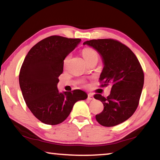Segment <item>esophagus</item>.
<instances>
[{
  "label": "esophagus",
  "instance_id": "obj_1",
  "mask_svg": "<svg viewBox=\"0 0 160 160\" xmlns=\"http://www.w3.org/2000/svg\"><path fill=\"white\" fill-rule=\"evenodd\" d=\"M88 99L89 100H93L94 99V97H93L92 94H88Z\"/></svg>",
  "mask_w": 160,
  "mask_h": 160
}]
</instances>
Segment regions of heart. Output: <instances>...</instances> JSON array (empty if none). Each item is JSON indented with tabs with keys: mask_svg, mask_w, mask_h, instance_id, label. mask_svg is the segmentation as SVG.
Instances as JSON below:
<instances>
[{
	"mask_svg": "<svg viewBox=\"0 0 160 160\" xmlns=\"http://www.w3.org/2000/svg\"><path fill=\"white\" fill-rule=\"evenodd\" d=\"M82 56L87 63H88V62H90L92 60H94V59H98L99 58V54L97 53V51L92 48H84L82 50ZM69 57L70 56H68L67 57L65 58L64 63H66L67 61L68 60Z\"/></svg>",
	"mask_w": 160,
	"mask_h": 160,
	"instance_id": "obj_1",
	"label": "heart"
}]
</instances>
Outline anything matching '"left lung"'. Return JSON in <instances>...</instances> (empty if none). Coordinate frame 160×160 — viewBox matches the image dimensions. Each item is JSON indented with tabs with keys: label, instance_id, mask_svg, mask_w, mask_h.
I'll return each instance as SVG.
<instances>
[{
	"label": "left lung",
	"instance_id": "left-lung-1",
	"mask_svg": "<svg viewBox=\"0 0 160 160\" xmlns=\"http://www.w3.org/2000/svg\"><path fill=\"white\" fill-rule=\"evenodd\" d=\"M83 44L93 48L102 57L104 68L99 80L104 81L102 86L112 85L107 97L94 96L104 105L96 120L103 126L118 125L131 117L138 106L144 84L142 67L133 52L116 40L92 39Z\"/></svg>",
	"mask_w": 160,
	"mask_h": 160
}]
</instances>
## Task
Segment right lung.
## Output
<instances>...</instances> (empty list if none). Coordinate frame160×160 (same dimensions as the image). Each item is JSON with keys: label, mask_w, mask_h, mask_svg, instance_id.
Instances as JSON below:
<instances>
[{"label": "right lung", "mask_w": 160, "mask_h": 160, "mask_svg": "<svg viewBox=\"0 0 160 160\" xmlns=\"http://www.w3.org/2000/svg\"><path fill=\"white\" fill-rule=\"evenodd\" d=\"M80 42V39L51 36L35 44L23 61L19 75L22 93L29 110L42 123H62L75 102L88 98L84 91L60 92L57 88L64 59Z\"/></svg>", "instance_id": "1"}]
</instances>
